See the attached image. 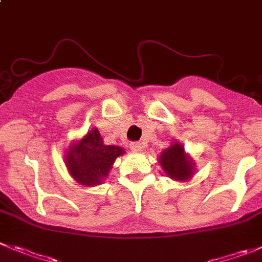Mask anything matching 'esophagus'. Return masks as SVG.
Returning a JSON list of instances; mask_svg holds the SVG:
<instances>
[{
    "instance_id": "esophagus-1",
    "label": "esophagus",
    "mask_w": 262,
    "mask_h": 262,
    "mask_svg": "<svg viewBox=\"0 0 262 262\" xmlns=\"http://www.w3.org/2000/svg\"><path fill=\"white\" fill-rule=\"evenodd\" d=\"M130 149H132V151H134V152L142 151V143H139V142H132Z\"/></svg>"
}]
</instances>
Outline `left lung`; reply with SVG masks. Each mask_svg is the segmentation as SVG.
<instances>
[{
	"label": "left lung",
	"instance_id": "obj_1",
	"mask_svg": "<svg viewBox=\"0 0 262 262\" xmlns=\"http://www.w3.org/2000/svg\"><path fill=\"white\" fill-rule=\"evenodd\" d=\"M159 162L167 177L179 182L189 180L194 174V162L185 154L184 147L179 142H172L171 146L164 149Z\"/></svg>",
	"mask_w": 262,
	"mask_h": 262
}]
</instances>
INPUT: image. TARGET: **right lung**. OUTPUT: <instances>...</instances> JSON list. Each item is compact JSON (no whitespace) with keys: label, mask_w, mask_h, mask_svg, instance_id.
Returning a JSON list of instances; mask_svg holds the SVG:
<instances>
[{"label":"right lung","mask_w":262,"mask_h":262,"mask_svg":"<svg viewBox=\"0 0 262 262\" xmlns=\"http://www.w3.org/2000/svg\"><path fill=\"white\" fill-rule=\"evenodd\" d=\"M125 154L121 147L103 143L97 128H92L80 141L70 144L65 164L70 175L85 187L101 184L119 156Z\"/></svg>","instance_id":"1"}]
</instances>
